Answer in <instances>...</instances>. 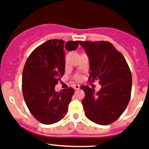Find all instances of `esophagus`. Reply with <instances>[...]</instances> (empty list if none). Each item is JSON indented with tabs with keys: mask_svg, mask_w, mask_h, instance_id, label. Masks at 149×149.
Here are the masks:
<instances>
[{
	"mask_svg": "<svg viewBox=\"0 0 149 149\" xmlns=\"http://www.w3.org/2000/svg\"><path fill=\"white\" fill-rule=\"evenodd\" d=\"M74 90H79V89H80V85L75 84V85H74Z\"/></svg>",
	"mask_w": 149,
	"mask_h": 149,
	"instance_id": "obj_1",
	"label": "esophagus"
}]
</instances>
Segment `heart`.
<instances>
[{
  "label": "heart",
  "mask_w": 149,
  "mask_h": 149,
  "mask_svg": "<svg viewBox=\"0 0 149 149\" xmlns=\"http://www.w3.org/2000/svg\"><path fill=\"white\" fill-rule=\"evenodd\" d=\"M76 78H77H77H78V77H77H77H76Z\"/></svg>",
  "instance_id": "b5f03b06"
}]
</instances>
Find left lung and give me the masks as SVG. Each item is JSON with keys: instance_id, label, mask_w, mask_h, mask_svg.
<instances>
[{"instance_id": "8db88e82", "label": "left lung", "mask_w": 149, "mask_h": 149, "mask_svg": "<svg viewBox=\"0 0 149 149\" xmlns=\"http://www.w3.org/2000/svg\"><path fill=\"white\" fill-rule=\"evenodd\" d=\"M80 44L89 57V82L97 81L102 86L96 93L89 86L81 87L85 93L82 100L85 116L97 124L108 125L119 118L129 103L131 72L124 56L110 42L86 40Z\"/></svg>"}]
</instances>
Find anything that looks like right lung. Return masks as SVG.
<instances>
[{
    "mask_svg": "<svg viewBox=\"0 0 149 149\" xmlns=\"http://www.w3.org/2000/svg\"><path fill=\"white\" fill-rule=\"evenodd\" d=\"M80 43L68 41L65 47L68 51L74 50ZM64 44L59 39L44 42L33 50L24 66V100L31 114L44 124H55L64 118L74 93L72 87L59 92L55 90L65 73Z\"/></svg>",
    "mask_w": 149,
    "mask_h": 149,
    "instance_id": "right-lung-1",
    "label": "right lung"
}]
</instances>
